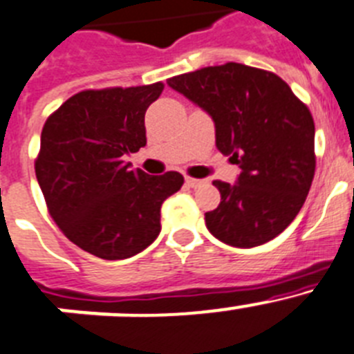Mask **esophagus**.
I'll return each instance as SVG.
<instances>
[{
    "instance_id": "obj_1",
    "label": "esophagus",
    "mask_w": 354,
    "mask_h": 354,
    "mask_svg": "<svg viewBox=\"0 0 354 354\" xmlns=\"http://www.w3.org/2000/svg\"><path fill=\"white\" fill-rule=\"evenodd\" d=\"M201 183H203V181L197 180V178H190V176L185 178V185H187V187H190V189H196V187H199Z\"/></svg>"
}]
</instances>
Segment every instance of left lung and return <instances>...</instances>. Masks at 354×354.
Masks as SVG:
<instances>
[{
	"mask_svg": "<svg viewBox=\"0 0 354 354\" xmlns=\"http://www.w3.org/2000/svg\"><path fill=\"white\" fill-rule=\"evenodd\" d=\"M167 84L213 118L216 148L241 169L236 185L213 181L221 205L205 213L208 231L240 248L279 236L304 206L316 171L308 107L277 74L241 63L205 66Z\"/></svg>",
	"mask_w": 354,
	"mask_h": 354,
	"instance_id": "left-lung-1",
	"label": "left lung"
}]
</instances>
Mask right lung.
Segmentation results:
<instances>
[{
  "label": "right lung",
  "mask_w": 354,
  "mask_h": 354,
  "mask_svg": "<svg viewBox=\"0 0 354 354\" xmlns=\"http://www.w3.org/2000/svg\"><path fill=\"white\" fill-rule=\"evenodd\" d=\"M164 82L84 90L47 118L35 173L49 215L72 243L100 259H127L155 241L162 203L183 176L130 171L146 145L145 114Z\"/></svg>",
  "instance_id": "add662e5"
}]
</instances>
